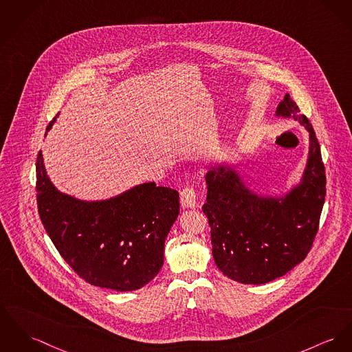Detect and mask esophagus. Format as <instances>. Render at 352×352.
Here are the masks:
<instances>
[{
	"mask_svg": "<svg viewBox=\"0 0 352 352\" xmlns=\"http://www.w3.org/2000/svg\"><path fill=\"white\" fill-rule=\"evenodd\" d=\"M196 200H197V193L196 189L192 186H187L183 188L180 192V203L186 208H195L196 207Z\"/></svg>",
	"mask_w": 352,
	"mask_h": 352,
	"instance_id": "obj_1",
	"label": "esophagus"
}]
</instances>
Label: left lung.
Returning a JSON list of instances; mask_svg holds the SVG:
<instances>
[{"label":"left lung","instance_id":"left-lung-1","mask_svg":"<svg viewBox=\"0 0 352 352\" xmlns=\"http://www.w3.org/2000/svg\"><path fill=\"white\" fill-rule=\"evenodd\" d=\"M287 94L276 115L292 118L309 132L308 163L302 183L285 197H260L230 166L207 173L203 212L211 227L217 268L243 284H264L285 275L305 260L319 230L326 197V170L315 131Z\"/></svg>","mask_w":352,"mask_h":352}]
</instances>
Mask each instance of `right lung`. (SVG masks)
Returning a JSON list of instances; mask_svg holds the SVG:
<instances>
[{
  "label": "right lung",
  "mask_w": 352,
  "mask_h": 352,
  "mask_svg": "<svg viewBox=\"0 0 352 352\" xmlns=\"http://www.w3.org/2000/svg\"><path fill=\"white\" fill-rule=\"evenodd\" d=\"M36 179L44 228L81 279L101 288L135 291L159 274L165 237L180 213L177 190L146 183L109 200L81 201L50 183L41 151Z\"/></svg>",
  "instance_id": "obj_1"
}]
</instances>
